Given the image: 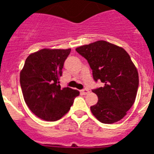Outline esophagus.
<instances>
[{
  "instance_id": "1",
  "label": "esophagus",
  "mask_w": 154,
  "mask_h": 154,
  "mask_svg": "<svg viewBox=\"0 0 154 154\" xmlns=\"http://www.w3.org/2000/svg\"><path fill=\"white\" fill-rule=\"evenodd\" d=\"M80 92H81V93L82 94V95H86V94H88L89 92V90H88V89H82V90H81Z\"/></svg>"
}]
</instances>
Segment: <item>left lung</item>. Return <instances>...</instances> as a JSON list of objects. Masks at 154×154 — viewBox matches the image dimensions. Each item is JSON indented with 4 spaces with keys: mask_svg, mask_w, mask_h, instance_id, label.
Wrapping results in <instances>:
<instances>
[{
    "mask_svg": "<svg viewBox=\"0 0 154 154\" xmlns=\"http://www.w3.org/2000/svg\"><path fill=\"white\" fill-rule=\"evenodd\" d=\"M75 50L88 61L94 80L104 84L92 89L98 102L90 107L92 113L106 124L123 119L135 102L139 85L138 72L129 54L123 48L106 41L85 45Z\"/></svg>",
    "mask_w": 154,
    "mask_h": 154,
    "instance_id": "obj_1",
    "label": "left lung"
}]
</instances>
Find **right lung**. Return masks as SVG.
<instances>
[{"mask_svg":"<svg viewBox=\"0 0 154 154\" xmlns=\"http://www.w3.org/2000/svg\"><path fill=\"white\" fill-rule=\"evenodd\" d=\"M71 49L44 48L26 58L20 73L23 96L31 112L45 121H56L69 112L78 90L61 88L59 79Z\"/></svg>","mask_w":154,"mask_h":154,"instance_id":"obj_1","label":"right lung"}]
</instances>
